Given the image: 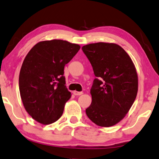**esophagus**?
<instances>
[{"label":"esophagus","instance_id":"1","mask_svg":"<svg viewBox=\"0 0 159 159\" xmlns=\"http://www.w3.org/2000/svg\"><path fill=\"white\" fill-rule=\"evenodd\" d=\"M73 94H74L75 96H80V95L83 94V92H81V91H73Z\"/></svg>","mask_w":159,"mask_h":159}]
</instances>
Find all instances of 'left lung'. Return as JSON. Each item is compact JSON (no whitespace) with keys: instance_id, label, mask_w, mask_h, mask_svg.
<instances>
[{"instance_id":"left-lung-1","label":"left lung","mask_w":159,"mask_h":159,"mask_svg":"<svg viewBox=\"0 0 159 159\" xmlns=\"http://www.w3.org/2000/svg\"><path fill=\"white\" fill-rule=\"evenodd\" d=\"M82 50L96 76L90 90L92 102L86 109V115L99 126H113L125 117L137 96L135 66L118 44L97 42L83 46Z\"/></svg>"}]
</instances>
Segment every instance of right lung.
<instances>
[{"instance_id": "1", "label": "right lung", "mask_w": 159, "mask_h": 159, "mask_svg": "<svg viewBox=\"0 0 159 159\" xmlns=\"http://www.w3.org/2000/svg\"><path fill=\"white\" fill-rule=\"evenodd\" d=\"M79 44L60 39L40 42L26 55L19 73L20 95L29 115L39 123L52 124L70 98L64 67L79 52Z\"/></svg>"}]
</instances>
